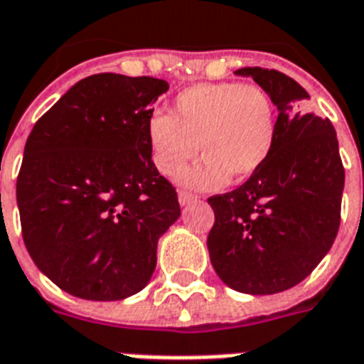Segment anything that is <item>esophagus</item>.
Listing matches in <instances>:
<instances>
[{
	"mask_svg": "<svg viewBox=\"0 0 364 364\" xmlns=\"http://www.w3.org/2000/svg\"><path fill=\"white\" fill-rule=\"evenodd\" d=\"M178 201H180V205L184 207V205H190V203L197 201V196H193V193H190V191H180Z\"/></svg>",
	"mask_w": 364,
	"mask_h": 364,
	"instance_id": "obj_1",
	"label": "esophagus"
}]
</instances>
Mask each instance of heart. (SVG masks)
Listing matches in <instances>:
<instances>
[{"label":"heart","instance_id":"b5f03b06","mask_svg":"<svg viewBox=\"0 0 364 364\" xmlns=\"http://www.w3.org/2000/svg\"><path fill=\"white\" fill-rule=\"evenodd\" d=\"M146 132L159 173L176 176L199 148L205 157L182 178L193 188H218L230 176L247 180L267 161L275 108L258 85L199 83L174 98L173 114L151 115Z\"/></svg>","mask_w":364,"mask_h":364}]
</instances>
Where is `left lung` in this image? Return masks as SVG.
Returning <instances> with one entry per match:
<instances>
[{
    "mask_svg": "<svg viewBox=\"0 0 364 364\" xmlns=\"http://www.w3.org/2000/svg\"><path fill=\"white\" fill-rule=\"evenodd\" d=\"M277 106L267 161L237 190L208 197L207 237L216 275L245 294H275L308 277L340 228L343 173L336 131L300 108L302 85L277 70L241 68Z\"/></svg>",
    "mask_w": 364,
    "mask_h": 364,
    "instance_id": "left-lung-1",
    "label": "left lung"
}]
</instances>
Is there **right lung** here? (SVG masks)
Segmentation results:
<instances>
[{"mask_svg": "<svg viewBox=\"0 0 364 364\" xmlns=\"http://www.w3.org/2000/svg\"><path fill=\"white\" fill-rule=\"evenodd\" d=\"M156 77L97 74L39 117L16 178L22 239L39 272L83 300H123L150 283L157 241L180 216L151 161Z\"/></svg>", "mask_w": 364, "mask_h": 364, "instance_id": "obj_1", "label": "right lung"}]
</instances>
